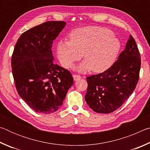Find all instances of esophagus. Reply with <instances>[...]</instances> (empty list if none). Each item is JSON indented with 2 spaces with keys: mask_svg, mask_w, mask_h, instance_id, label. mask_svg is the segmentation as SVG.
<instances>
[{
  "mask_svg": "<svg viewBox=\"0 0 150 150\" xmlns=\"http://www.w3.org/2000/svg\"><path fill=\"white\" fill-rule=\"evenodd\" d=\"M73 80L74 81H77L78 79H80L81 78L80 75H73Z\"/></svg>",
  "mask_w": 150,
  "mask_h": 150,
  "instance_id": "1",
  "label": "esophagus"
}]
</instances>
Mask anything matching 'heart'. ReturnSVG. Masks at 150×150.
<instances>
[{
    "label": "heart",
    "instance_id": "obj_1",
    "mask_svg": "<svg viewBox=\"0 0 150 150\" xmlns=\"http://www.w3.org/2000/svg\"><path fill=\"white\" fill-rule=\"evenodd\" d=\"M70 41L60 40L57 54L63 67L70 68L82 57L85 61L76 69L80 72L91 70L101 73L115 62L120 50V43L111 30L99 26H87L73 30Z\"/></svg>",
    "mask_w": 150,
    "mask_h": 150
}]
</instances>
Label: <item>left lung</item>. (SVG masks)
<instances>
[{
    "label": "left lung",
    "mask_w": 150,
    "mask_h": 150,
    "mask_svg": "<svg viewBox=\"0 0 150 150\" xmlns=\"http://www.w3.org/2000/svg\"><path fill=\"white\" fill-rule=\"evenodd\" d=\"M140 55L130 35L126 47L111 67L99 74L87 77L85 99L95 112H112L122 105L136 88L140 70Z\"/></svg>",
    "instance_id": "obj_1"
}]
</instances>
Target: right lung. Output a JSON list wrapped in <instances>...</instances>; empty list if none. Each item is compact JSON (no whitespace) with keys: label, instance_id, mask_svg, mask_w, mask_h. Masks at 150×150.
Returning <instances> with one entry per match:
<instances>
[{"label":"right lung","instance_id":"obj_1","mask_svg":"<svg viewBox=\"0 0 150 150\" xmlns=\"http://www.w3.org/2000/svg\"><path fill=\"white\" fill-rule=\"evenodd\" d=\"M66 25L47 21L24 32L12 55V75L18 93L35 112L50 114L62 106L73 84L69 71L54 62L52 47Z\"/></svg>","mask_w":150,"mask_h":150}]
</instances>
